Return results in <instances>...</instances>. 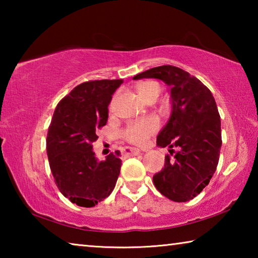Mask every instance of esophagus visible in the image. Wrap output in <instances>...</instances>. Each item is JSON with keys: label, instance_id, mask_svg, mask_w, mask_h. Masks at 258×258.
<instances>
[{"label": "esophagus", "instance_id": "esophagus-1", "mask_svg": "<svg viewBox=\"0 0 258 258\" xmlns=\"http://www.w3.org/2000/svg\"><path fill=\"white\" fill-rule=\"evenodd\" d=\"M140 154V150L138 148H126L124 150V156L126 157H132V156H137Z\"/></svg>", "mask_w": 258, "mask_h": 258}]
</instances>
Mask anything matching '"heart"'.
Instances as JSON below:
<instances>
[{"label":"heart","mask_w":258,"mask_h":258,"mask_svg":"<svg viewBox=\"0 0 258 258\" xmlns=\"http://www.w3.org/2000/svg\"><path fill=\"white\" fill-rule=\"evenodd\" d=\"M138 92L142 99H149L151 97H159L160 85L156 82L142 83L138 87ZM159 127V121L156 117H147V118L133 121L127 125L124 131V137L127 141L135 143V145H142L147 141V139L152 133H155Z\"/></svg>","instance_id":"b5f03b06"}]
</instances>
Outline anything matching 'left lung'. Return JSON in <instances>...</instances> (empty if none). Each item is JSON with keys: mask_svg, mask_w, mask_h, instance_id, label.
Here are the masks:
<instances>
[{"mask_svg": "<svg viewBox=\"0 0 258 258\" xmlns=\"http://www.w3.org/2000/svg\"><path fill=\"white\" fill-rule=\"evenodd\" d=\"M142 78L163 81L171 91V115L157 146L168 147L173 157H165L163 169L152 177L154 184L173 202H189L208 185L220 159L221 118L215 99L198 78L178 67H155L133 80Z\"/></svg>", "mask_w": 258, "mask_h": 258, "instance_id": "1", "label": "left lung"}]
</instances>
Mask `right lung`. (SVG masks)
<instances>
[{
  "mask_svg": "<svg viewBox=\"0 0 258 258\" xmlns=\"http://www.w3.org/2000/svg\"><path fill=\"white\" fill-rule=\"evenodd\" d=\"M121 80L85 82L56 106L46 137V154L58 189L73 204L93 207L111 194L121 160L116 151L99 160L95 131L107 124L108 106Z\"/></svg>",
  "mask_w": 258,
  "mask_h": 258,
  "instance_id": "add662e5",
  "label": "right lung"
}]
</instances>
